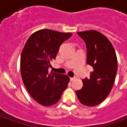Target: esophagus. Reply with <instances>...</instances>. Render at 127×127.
Segmentation results:
<instances>
[{
    "label": "esophagus",
    "mask_w": 127,
    "mask_h": 127,
    "mask_svg": "<svg viewBox=\"0 0 127 127\" xmlns=\"http://www.w3.org/2000/svg\"><path fill=\"white\" fill-rule=\"evenodd\" d=\"M75 79H76V78H75V77H73V78H70V81H74V80H75Z\"/></svg>",
    "instance_id": "esophagus-1"
}]
</instances>
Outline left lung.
Returning a JSON list of instances; mask_svg holds the SVG:
<instances>
[{
  "label": "left lung",
  "mask_w": 127,
  "mask_h": 127,
  "mask_svg": "<svg viewBox=\"0 0 127 127\" xmlns=\"http://www.w3.org/2000/svg\"><path fill=\"white\" fill-rule=\"evenodd\" d=\"M87 48V64L93 67L90 78L83 79V88L76 93L81 104L93 107L110 94L117 71V59L110 40L96 30L77 32Z\"/></svg>",
  "instance_id": "left-lung-1"
}]
</instances>
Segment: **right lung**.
I'll list each match as a JSON object with an SVG mask.
<instances>
[{"instance_id":"add662e5","label":"right lung","mask_w":127,"mask_h":127,"mask_svg":"<svg viewBox=\"0 0 127 127\" xmlns=\"http://www.w3.org/2000/svg\"><path fill=\"white\" fill-rule=\"evenodd\" d=\"M71 35V33L40 30L29 37L23 48L20 58L22 81L32 98L42 105L56 103L70 81L66 75L49 73L48 69L61 44Z\"/></svg>"}]
</instances>
